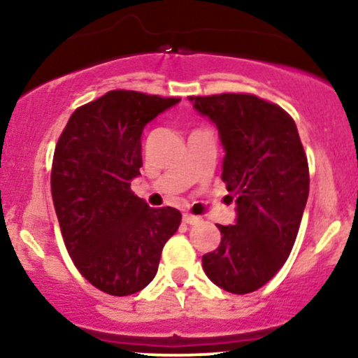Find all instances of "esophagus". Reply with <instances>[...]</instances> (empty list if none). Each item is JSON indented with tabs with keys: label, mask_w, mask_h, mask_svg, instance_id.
Segmentation results:
<instances>
[{
	"label": "esophagus",
	"mask_w": 358,
	"mask_h": 358,
	"mask_svg": "<svg viewBox=\"0 0 358 358\" xmlns=\"http://www.w3.org/2000/svg\"><path fill=\"white\" fill-rule=\"evenodd\" d=\"M183 222L188 225H195L200 222V217H195V215H190V213H183Z\"/></svg>",
	"instance_id": "obj_1"
}]
</instances>
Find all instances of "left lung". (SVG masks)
<instances>
[{
	"mask_svg": "<svg viewBox=\"0 0 358 358\" xmlns=\"http://www.w3.org/2000/svg\"><path fill=\"white\" fill-rule=\"evenodd\" d=\"M219 129L222 180L236 195L234 225L202 257L208 279L234 294L264 286L285 264L310 192L308 159L293 117L252 94L188 97Z\"/></svg>",
	"mask_w": 358,
	"mask_h": 358,
	"instance_id": "obj_1",
	"label": "left lung"
}]
</instances>
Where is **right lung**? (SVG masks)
<instances>
[{"label":"right lung","instance_id":"add662e5","mask_svg":"<svg viewBox=\"0 0 358 358\" xmlns=\"http://www.w3.org/2000/svg\"><path fill=\"white\" fill-rule=\"evenodd\" d=\"M178 97L110 90L76 109L52 165V196L65 248L92 286L129 296L153 281L182 213L151 208L131 192L143 166L141 134Z\"/></svg>","mask_w":358,"mask_h":358}]
</instances>
